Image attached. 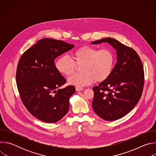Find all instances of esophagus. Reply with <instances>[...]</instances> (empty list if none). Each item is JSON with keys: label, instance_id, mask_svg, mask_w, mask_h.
<instances>
[{"label": "esophagus", "instance_id": "34e87169", "mask_svg": "<svg viewBox=\"0 0 156 156\" xmlns=\"http://www.w3.org/2000/svg\"><path fill=\"white\" fill-rule=\"evenodd\" d=\"M75 90L76 91H83L84 89L83 87H76Z\"/></svg>", "mask_w": 156, "mask_h": 156}]
</instances>
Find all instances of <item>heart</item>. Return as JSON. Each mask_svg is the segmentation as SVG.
I'll list each match as a JSON object with an SVG mask.
<instances>
[{"label": "heart", "instance_id": "heart-1", "mask_svg": "<svg viewBox=\"0 0 156 156\" xmlns=\"http://www.w3.org/2000/svg\"><path fill=\"white\" fill-rule=\"evenodd\" d=\"M73 59L66 55L61 56L55 62V67L60 74L70 76L76 66H81V73L75 74L68 80L70 84L77 87L90 85L94 80L105 81L112 73L115 63L114 55L110 50H98L88 46L76 49L73 54Z\"/></svg>", "mask_w": 156, "mask_h": 156}]
</instances>
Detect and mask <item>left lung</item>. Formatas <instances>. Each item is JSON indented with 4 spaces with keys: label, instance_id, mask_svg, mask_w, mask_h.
I'll use <instances>...</instances> for the list:
<instances>
[{
    "label": "left lung",
    "instance_id": "8db88e82",
    "mask_svg": "<svg viewBox=\"0 0 156 156\" xmlns=\"http://www.w3.org/2000/svg\"><path fill=\"white\" fill-rule=\"evenodd\" d=\"M103 42H107L116 51L117 63L108 78L93 87L92 106L101 118L114 121L128 114L140 101L144 86V70L138 54L117 39L105 37L91 43Z\"/></svg>",
    "mask_w": 156,
    "mask_h": 156
}]
</instances>
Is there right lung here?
I'll return each mask as SVG.
<instances>
[{"label":"right lung","mask_w":156,"mask_h":156,"mask_svg":"<svg viewBox=\"0 0 156 156\" xmlns=\"http://www.w3.org/2000/svg\"><path fill=\"white\" fill-rule=\"evenodd\" d=\"M73 47L63 41L44 38L19 60L16 80L21 99L29 112L41 121L55 123L68 112L69 99L75 88H59L66 80L57 70L54 60Z\"/></svg>","instance_id":"1"}]
</instances>
